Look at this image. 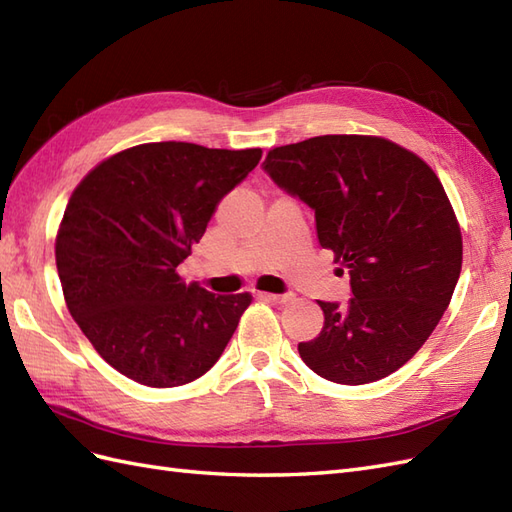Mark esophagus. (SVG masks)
<instances>
[{"instance_id": "esophagus-1", "label": "esophagus", "mask_w": 512, "mask_h": 512, "mask_svg": "<svg viewBox=\"0 0 512 512\" xmlns=\"http://www.w3.org/2000/svg\"><path fill=\"white\" fill-rule=\"evenodd\" d=\"M259 298H266L272 300V303H287V300H292V294H270V292H259Z\"/></svg>"}]
</instances>
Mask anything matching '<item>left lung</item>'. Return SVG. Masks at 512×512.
Returning <instances> with one entry per match:
<instances>
[{
    "mask_svg": "<svg viewBox=\"0 0 512 512\" xmlns=\"http://www.w3.org/2000/svg\"><path fill=\"white\" fill-rule=\"evenodd\" d=\"M264 170L316 214L322 248L348 268L346 307L298 352L318 376L365 385L396 372L435 331L463 264L454 209L432 168L376 136H316L272 149Z\"/></svg>",
    "mask_w": 512,
    "mask_h": 512,
    "instance_id": "obj_1",
    "label": "left lung"
}]
</instances>
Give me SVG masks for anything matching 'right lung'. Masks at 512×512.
Returning <instances> with one entry per match:
<instances>
[{"label":"right lung","mask_w":512,"mask_h":512,"mask_svg":"<svg viewBox=\"0 0 512 512\" xmlns=\"http://www.w3.org/2000/svg\"><path fill=\"white\" fill-rule=\"evenodd\" d=\"M259 160L261 149L147 142L108 157L71 194L56 238L64 300L88 342L131 381L192 383L238 329L251 294L186 285L177 266Z\"/></svg>","instance_id":"right-lung-1"}]
</instances>
